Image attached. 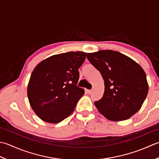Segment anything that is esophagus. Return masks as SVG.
Returning a JSON list of instances; mask_svg holds the SVG:
<instances>
[{"mask_svg":"<svg viewBox=\"0 0 159 159\" xmlns=\"http://www.w3.org/2000/svg\"><path fill=\"white\" fill-rule=\"evenodd\" d=\"M86 91L87 92V93H89V94L92 93V90H86Z\"/></svg>","mask_w":159,"mask_h":159,"instance_id":"34e87169","label":"esophagus"}]
</instances>
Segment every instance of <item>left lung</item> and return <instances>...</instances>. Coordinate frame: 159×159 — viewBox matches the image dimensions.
I'll return each mask as SVG.
<instances>
[{
  "instance_id": "8db88e82",
  "label": "left lung",
  "mask_w": 159,
  "mask_h": 159,
  "mask_svg": "<svg viewBox=\"0 0 159 159\" xmlns=\"http://www.w3.org/2000/svg\"><path fill=\"white\" fill-rule=\"evenodd\" d=\"M87 58L104 80L103 95L95 102L99 112L113 121L126 120L137 112L148 93L146 74L142 67L112 50L87 53Z\"/></svg>"
}]
</instances>
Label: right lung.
<instances>
[{
    "label": "right lung",
    "instance_id": "add662e5",
    "mask_svg": "<svg viewBox=\"0 0 159 159\" xmlns=\"http://www.w3.org/2000/svg\"><path fill=\"white\" fill-rule=\"evenodd\" d=\"M82 51L54 55L40 61L32 72L27 96L34 112L42 120L57 124L75 109L84 90L76 86L78 69L85 60Z\"/></svg>",
    "mask_w": 159,
    "mask_h": 159
}]
</instances>
